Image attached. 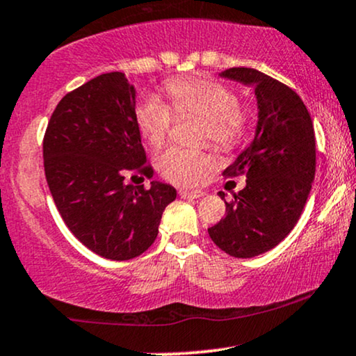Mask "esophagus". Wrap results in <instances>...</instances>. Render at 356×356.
I'll return each mask as SVG.
<instances>
[{"label": "esophagus", "instance_id": "1", "mask_svg": "<svg viewBox=\"0 0 356 356\" xmlns=\"http://www.w3.org/2000/svg\"><path fill=\"white\" fill-rule=\"evenodd\" d=\"M179 195H181L182 199H200V197L205 195V192H202V191L181 189V191H179Z\"/></svg>", "mask_w": 356, "mask_h": 356}]
</instances>
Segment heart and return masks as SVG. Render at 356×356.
Instances as JSON below:
<instances>
[{
  "label": "heart",
  "instance_id": "1",
  "mask_svg": "<svg viewBox=\"0 0 356 356\" xmlns=\"http://www.w3.org/2000/svg\"><path fill=\"white\" fill-rule=\"evenodd\" d=\"M169 106L159 97L147 94L137 101L134 118L137 129L149 144L159 147L170 129L174 115H199L204 119L202 139L220 151L234 149L247 131V114L238 108L237 94L227 86L202 78L172 79L165 84ZM157 170L169 182L177 186H194L212 164L202 151L182 149L177 145L165 149L157 157Z\"/></svg>",
  "mask_w": 356,
  "mask_h": 356
}]
</instances>
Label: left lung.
<instances>
[{"label": "left lung", "mask_w": 356, "mask_h": 356, "mask_svg": "<svg viewBox=\"0 0 356 356\" xmlns=\"http://www.w3.org/2000/svg\"><path fill=\"white\" fill-rule=\"evenodd\" d=\"M219 76L255 89L259 119L252 143L222 172L243 174L245 187L225 202V217L209 235L225 254L252 259L278 245L300 219L315 177L314 122L300 96L264 72L230 67Z\"/></svg>", "instance_id": "1"}]
</instances>
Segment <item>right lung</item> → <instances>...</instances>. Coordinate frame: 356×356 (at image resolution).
<instances>
[{"mask_svg": "<svg viewBox=\"0 0 356 356\" xmlns=\"http://www.w3.org/2000/svg\"><path fill=\"white\" fill-rule=\"evenodd\" d=\"M134 109V86L124 72H106L59 101L42 140L46 181L64 224L109 260L147 250L177 195L159 181L147 191L124 181L132 172L152 174Z\"/></svg>", "mask_w": 356, "mask_h": 356, "instance_id": "add662e5", "label": "right lung"}]
</instances>
